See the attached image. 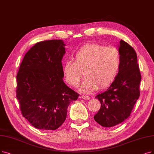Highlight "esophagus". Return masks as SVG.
<instances>
[{
  "instance_id": "1",
  "label": "esophagus",
  "mask_w": 154,
  "mask_h": 154,
  "mask_svg": "<svg viewBox=\"0 0 154 154\" xmlns=\"http://www.w3.org/2000/svg\"><path fill=\"white\" fill-rule=\"evenodd\" d=\"M80 98H82V99H85V100H90V97L87 96V95H82L80 97Z\"/></svg>"
}]
</instances>
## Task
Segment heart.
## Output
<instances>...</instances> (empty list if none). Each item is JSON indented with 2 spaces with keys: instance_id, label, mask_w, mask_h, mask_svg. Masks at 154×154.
<instances>
[{
  "instance_id": "obj_1",
  "label": "heart",
  "mask_w": 154,
  "mask_h": 154,
  "mask_svg": "<svg viewBox=\"0 0 154 154\" xmlns=\"http://www.w3.org/2000/svg\"><path fill=\"white\" fill-rule=\"evenodd\" d=\"M63 67L66 82L76 87L80 83L83 72L85 79L80 87L83 93H90L99 87L111 84L118 75L121 66L119 51L115 47L88 44L74 54Z\"/></svg>"
}]
</instances>
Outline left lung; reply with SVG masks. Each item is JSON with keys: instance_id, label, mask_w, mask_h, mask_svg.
I'll list each match as a JSON object with an SVG mask.
<instances>
[{"instance_id": "obj_1", "label": "left lung", "mask_w": 154, "mask_h": 154, "mask_svg": "<svg viewBox=\"0 0 154 154\" xmlns=\"http://www.w3.org/2000/svg\"><path fill=\"white\" fill-rule=\"evenodd\" d=\"M121 66L114 81L108 89L95 98L101 107L94 119L103 127H112L130 116L140 97L141 75L137 63V53L128 43L121 40L118 45Z\"/></svg>"}]
</instances>
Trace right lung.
Instances as JSON below:
<instances>
[{
	"label": "right lung",
	"mask_w": 154,
	"mask_h": 154,
	"mask_svg": "<svg viewBox=\"0 0 154 154\" xmlns=\"http://www.w3.org/2000/svg\"><path fill=\"white\" fill-rule=\"evenodd\" d=\"M65 46L61 40L37 43L25 54L17 74L16 97L21 113L37 129L60 127L70 103L78 98L63 79Z\"/></svg>",
	"instance_id": "right-lung-1"
}]
</instances>
